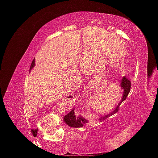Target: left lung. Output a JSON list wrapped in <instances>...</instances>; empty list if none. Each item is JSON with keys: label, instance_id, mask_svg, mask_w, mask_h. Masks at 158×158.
Here are the masks:
<instances>
[{"label": "left lung", "instance_id": "8db88e82", "mask_svg": "<svg viewBox=\"0 0 158 158\" xmlns=\"http://www.w3.org/2000/svg\"><path fill=\"white\" fill-rule=\"evenodd\" d=\"M121 88L123 89V97L121 102L119 103V105L117 106L116 109L114 110L113 112H111L110 114H108V115H106L105 117H101V118L99 119L100 120H102V119L104 120L105 119L108 118V117H109L111 115H113V114L118 112L121 103H122L124 100H126L127 97H128V94H129L130 90H130L131 89V81L126 77L123 78L122 81H121ZM64 120L67 125H68V126L70 127H73V128H80V127H82L84 126L85 123H87L86 119H85L83 117H76V115L74 114V110H72L71 111L69 112V113L65 116Z\"/></svg>", "mask_w": 158, "mask_h": 158}]
</instances>
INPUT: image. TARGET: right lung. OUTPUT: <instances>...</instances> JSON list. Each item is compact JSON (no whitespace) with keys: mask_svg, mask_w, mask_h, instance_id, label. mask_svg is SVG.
I'll return each mask as SVG.
<instances>
[{"mask_svg":"<svg viewBox=\"0 0 158 158\" xmlns=\"http://www.w3.org/2000/svg\"><path fill=\"white\" fill-rule=\"evenodd\" d=\"M34 65H35V59H33V60H32V64H31V65H30V70H31V69L33 68L34 67ZM36 131V130H35Z\"/></svg>","mask_w":158,"mask_h":158,"instance_id":"obj_1","label":"right lung"}]
</instances>
